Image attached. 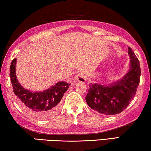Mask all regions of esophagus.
<instances>
[{"label": "esophagus", "mask_w": 151, "mask_h": 151, "mask_svg": "<svg viewBox=\"0 0 151 151\" xmlns=\"http://www.w3.org/2000/svg\"><path fill=\"white\" fill-rule=\"evenodd\" d=\"M75 79L76 81L81 82V83H85V82H86L85 76L81 73H78V74H77V75H75Z\"/></svg>", "instance_id": "1"}]
</instances>
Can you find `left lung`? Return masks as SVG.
<instances>
[{"label":"left lung","mask_w":151,"mask_h":151,"mask_svg":"<svg viewBox=\"0 0 151 151\" xmlns=\"http://www.w3.org/2000/svg\"><path fill=\"white\" fill-rule=\"evenodd\" d=\"M129 72L115 83L109 85L89 84L86 101L92 109L99 113L113 115L121 113L129 106L136 94L140 83V63L131 48Z\"/></svg>","instance_id":"8db88e82"}]
</instances>
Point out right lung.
I'll list each match as a JSON object with an SVG mask.
<instances>
[{"instance_id": "obj_1", "label": "right lung", "mask_w": 151, "mask_h": 151, "mask_svg": "<svg viewBox=\"0 0 151 151\" xmlns=\"http://www.w3.org/2000/svg\"><path fill=\"white\" fill-rule=\"evenodd\" d=\"M17 58L12 60L10 67V78L19 105L30 116L45 120L55 116L60 108V101L70 85L64 81L42 92H32L20 85L16 76Z\"/></svg>"}]
</instances>
